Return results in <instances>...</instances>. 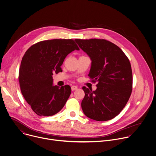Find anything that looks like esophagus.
Here are the masks:
<instances>
[{
  "label": "esophagus",
  "mask_w": 156,
  "mask_h": 156,
  "mask_svg": "<svg viewBox=\"0 0 156 156\" xmlns=\"http://www.w3.org/2000/svg\"><path fill=\"white\" fill-rule=\"evenodd\" d=\"M71 89H72V90L73 91V90H76V89H78V87H77V86H72L71 87Z\"/></svg>",
  "instance_id": "34e87169"
}]
</instances>
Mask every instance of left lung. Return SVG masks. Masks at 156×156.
Wrapping results in <instances>:
<instances>
[{"label":"left lung","instance_id":"left-lung-1","mask_svg":"<svg viewBox=\"0 0 156 156\" xmlns=\"http://www.w3.org/2000/svg\"><path fill=\"white\" fill-rule=\"evenodd\" d=\"M92 62L88 76L97 82L94 91L83 86L84 114L90 119L105 121L118 116L127 103L132 90V72L124 52L103 39H75Z\"/></svg>","mask_w":156,"mask_h":156}]
</instances>
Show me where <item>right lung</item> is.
I'll return each mask as SVG.
<instances>
[{
  "instance_id": "obj_1",
  "label": "right lung",
  "mask_w": 156,
  "mask_h": 156,
  "mask_svg": "<svg viewBox=\"0 0 156 156\" xmlns=\"http://www.w3.org/2000/svg\"><path fill=\"white\" fill-rule=\"evenodd\" d=\"M80 50L72 39L41 41L25 53L19 72L21 93L38 116H50L60 112L71 94L69 85L54 86L53 73L62 72L66 56Z\"/></svg>"
}]
</instances>
